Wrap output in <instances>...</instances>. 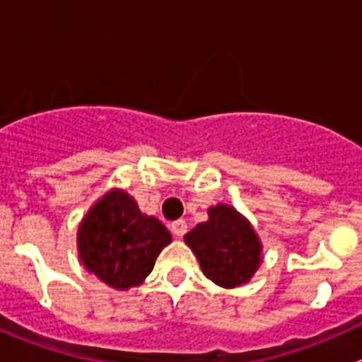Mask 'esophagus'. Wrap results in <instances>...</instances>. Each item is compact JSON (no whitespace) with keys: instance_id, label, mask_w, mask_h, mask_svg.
<instances>
[{"instance_id":"esophagus-1","label":"esophagus","mask_w":362,"mask_h":362,"mask_svg":"<svg viewBox=\"0 0 362 362\" xmlns=\"http://www.w3.org/2000/svg\"><path fill=\"white\" fill-rule=\"evenodd\" d=\"M170 230H172V233H174V235H177V238H183L185 233H187V230H188V225L185 223L183 219H177V221H174V223H172Z\"/></svg>"}]
</instances>
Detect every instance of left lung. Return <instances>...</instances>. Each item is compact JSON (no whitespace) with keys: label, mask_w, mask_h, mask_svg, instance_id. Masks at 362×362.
Wrapping results in <instances>:
<instances>
[{"label":"left lung","mask_w":362,"mask_h":362,"mask_svg":"<svg viewBox=\"0 0 362 362\" xmlns=\"http://www.w3.org/2000/svg\"><path fill=\"white\" fill-rule=\"evenodd\" d=\"M201 270L223 288H235L252 279L261 264V241L252 225L228 204L209 210V221L185 235Z\"/></svg>","instance_id":"left-lung-1"}]
</instances>
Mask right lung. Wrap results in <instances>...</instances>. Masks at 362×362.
<instances>
[{
	"label": "right lung",
	"mask_w": 362,
	"mask_h": 362,
	"mask_svg": "<svg viewBox=\"0 0 362 362\" xmlns=\"http://www.w3.org/2000/svg\"><path fill=\"white\" fill-rule=\"evenodd\" d=\"M170 241L161 221L141 214L136 201L117 188L88 210L78 230L81 263L117 290L141 284Z\"/></svg>",
	"instance_id": "1"
}]
</instances>
